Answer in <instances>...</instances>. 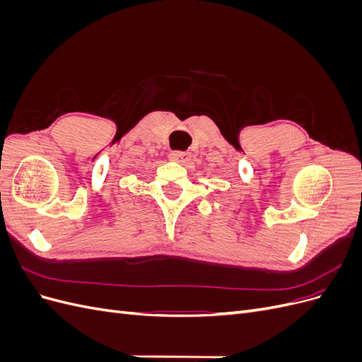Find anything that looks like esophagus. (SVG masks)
I'll return each mask as SVG.
<instances>
[{"label":"esophagus","instance_id":"obj_1","mask_svg":"<svg viewBox=\"0 0 362 362\" xmlns=\"http://www.w3.org/2000/svg\"><path fill=\"white\" fill-rule=\"evenodd\" d=\"M170 157H172V160H175V161H178V163H181V164H185V163L190 161L192 154H190L189 151H173L172 154H170Z\"/></svg>","mask_w":362,"mask_h":362}]
</instances>
